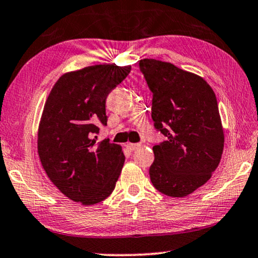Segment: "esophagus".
<instances>
[{"label": "esophagus", "mask_w": 258, "mask_h": 258, "mask_svg": "<svg viewBox=\"0 0 258 258\" xmlns=\"http://www.w3.org/2000/svg\"><path fill=\"white\" fill-rule=\"evenodd\" d=\"M140 147V144H135V143H130L127 144V149H128L131 152H135V151H137Z\"/></svg>", "instance_id": "obj_1"}]
</instances>
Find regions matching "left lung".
Returning <instances> with one entry per match:
<instances>
[{"label":"left lung","instance_id":"1","mask_svg":"<svg viewBox=\"0 0 258 258\" xmlns=\"http://www.w3.org/2000/svg\"><path fill=\"white\" fill-rule=\"evenodd\" d=\"M152 92L154 128L166 137L153 146V186L170 197H185L211 178L224 147L218 104L203 78L170 62L139 61Z\"/></svg>","mask_w":258,"mask_h":258}]
</instances>
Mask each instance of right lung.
I'll list each match as a JSON object with an SVG mask.
<instances>
[{
  "label": "right lung",
  "instance_id": "add662e5",
  "mask_svg": "<svg viewBox=\"0 0 258 258\" xmlns=\"http://www.w3.org/2000/svg\"><path fill=\"white\" fill-rule=\"evenodd\" d=\"M131 66L95 64L63 74L48 95L37 133L47 176L72 201L100 203L112 194L125 161L121 147L95 139L107 125L106 99Z\"/></svg>",
  "mask_w": 258,
  "mask_h": 258
}]
</instances>
